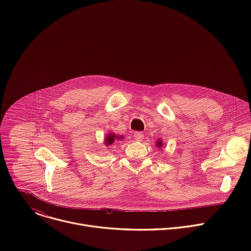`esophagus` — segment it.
<instances>
[{
  "instance_id": "34e87169",
  "label": "esophagus",
  "mask_w": 251,
  "mask_h": 251,
  "mask_svg": "<svg viewBox=\"0 0 251 251\" xmlns=\"http://www.w3.org/2000/svg\"><path fill=\"white\" fill-rule=\"evenodd\" d=\"M143 138H144V134H143L142 132H135L134 133V140L142 141Z\"/></svg>"
}]
</instances>
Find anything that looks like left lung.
I'll return each instance as SVG.
<instances>
[{"mask_svg": "<svg viewBox=\"0 0 251 251\" xmlns=\"http://www.w3.org/2000/svg\"><path fill=\"white\" fill-rule=\"evenodd\" d=\"M156 146H157V148L162 149V146H163V141H162V139H157Z\"/></svg>", "mask_w": 251, "mask_h": 251, "instance_id": "obj_1", "label": "left lung"}]
</instances>
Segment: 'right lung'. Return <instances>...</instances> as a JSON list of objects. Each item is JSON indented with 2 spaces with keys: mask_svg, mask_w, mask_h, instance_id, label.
I'll return each mask as SVG.
<instances>
[{
  "mask_svg": "<svg viewBox=\"0 0 251 251\" xmlns=\"http://www.w3.org/2000/svg\"><path fill=\"white\" fill-rule=\"evenodd\" d=\"M124 139V136L122 135H117L113 132H110L107 134L105 137H104V140H103V144H105V146L109 147V146H112L114 144H116V143H118V141H122Z\"/></svg>",
  "mask_w": 251,
  "mask_h": 251,
  "instance_id": "add662e5",
  "label": "right lung"
}]
</instances>
